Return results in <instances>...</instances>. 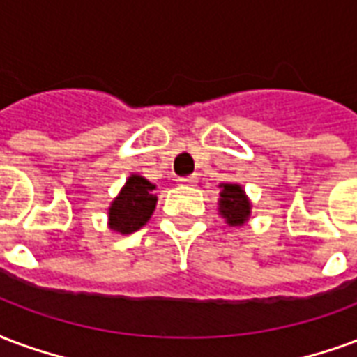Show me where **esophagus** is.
Masks as SVG:
<instances>
[{
  "mask_svg": "<svg viewBox=\"0 0 357 357\" xmlns=\"http://www.w3.org/2000/svg\"><path fill=\"white\" fill-rule=\"evenodd\" d=\"M196 182H197L196 175L182 176V178H178V184H181V186H196Z\"/></svg>",
  "mask_w": 357,
  "mask_h": 357,
  "instance_id": "esophagus-1",
  "label": "esophagus"
}]
</instances>
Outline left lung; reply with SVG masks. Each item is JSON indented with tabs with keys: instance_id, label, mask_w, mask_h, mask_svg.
<instances>
[{
	"instance_id": "left-lung-1",
	"label": "left lung",
	"mask_w": 357,
	"mask_h": 357,
	"mask_svg": "<svg viewBox=\"0 0 357 357\" xmlns=\"http://www.w3.org/2000/svg\"><path fill=\"white\" fill-rule=\"evenodd\" d=\"M218 215L228 226H243L251 218V199L238 182L218 184Z\"/></svg>"
}]
</instances>
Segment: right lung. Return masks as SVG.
I'll use <instances>...</instances> for the list:
<instances>
[{
    "instance_id": "1",
    "label": "right lung",
    "mask_w": 357,
    "mask_h": 357,
    "mask_svg": "<svg viewBox=\"0 0 357 357\" xmlns=\"http://www.w3.org/2000/svg\"><path fill=\"white\" fill-rule=\"evenodd\" d=\"M153 190L155 184L132 173L108 207V228L123 236L140 230L150 220L158 204Z\"/></svg>"
}]
</instances>
